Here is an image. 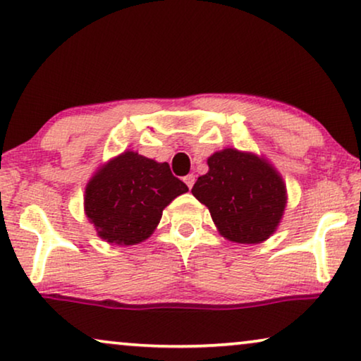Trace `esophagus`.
Returning a JSON list of instances; mask_svg holds the SVG:
<instances>
[{
  "instance_id": "obj_1",
  "label": "esophagus",
  "mask_w": 361,
  "mask_h": 361,
  "mask_svg": "<svg viewBox=\"0 0 361 361\" xmlns=\"http://www.w3.org/2000/svg\"><path fill=\"white\" fill-rule=\"evenodd\" d=\"M184 182L187 184V187H189V189H192L193 184H195V176H193V174H187V176L184 177Z\"/></svg>"
}]
</instances>
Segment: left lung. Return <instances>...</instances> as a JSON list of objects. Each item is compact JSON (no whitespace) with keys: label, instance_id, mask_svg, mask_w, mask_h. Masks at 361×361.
I'll return each instance as SVG.
<instances>
[{"label":"left lung","instance_id":"left-lung-1","mask_svg":"<svg viewBox=\"0 0 361 361\" xmlns=\"http://www.w3.org/2000/svg\"><path fill=\"white\" fill-rule=\"evenodd\" d=\"M208 172L192 187L229 241L257 244L275 233L286 207V187L267 159L234 148L208 158Z\"/></svg>","mask_w":361,"mask_h":361}]
</instances>
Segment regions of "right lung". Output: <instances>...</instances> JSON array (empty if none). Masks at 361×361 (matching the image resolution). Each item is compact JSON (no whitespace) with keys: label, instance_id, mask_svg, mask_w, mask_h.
Returning <instances> with one entry per match:
<instances>
[{"label":"right lung","instance_id":"right-lung-1","mask_svg":"<svg viewBox=\"0 0 361 361\" xmlns=\"http://www.w3.org/2000/svg\"><path fill=\"white\" fill-rule=\"evenodd\" d=\"M187 190L168 163L125 151L87 182L85 212L104 241L133 245L153 234L164 208Z\"/></svg>","mask_w":361,"mask_h":361}]
</instances>
